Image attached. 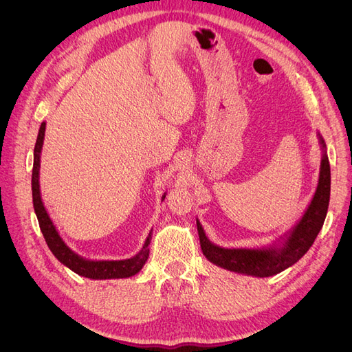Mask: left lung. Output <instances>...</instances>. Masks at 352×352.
I'll return each mask as SVG.
<instances>
[{"mask_svg": "<svg viewBox=\"0 0 352 352\" xmlns=\"http://www.w3.org/2000/svg\"><path fill=\"white\" fill-rule=\"evenodd\" d=\"M320 144L323 148L326 146L322 138H320ZM329 198H330V166H329V158L324 153L322 158L320 177H318L317 190L311 204L307 208L305 214L302 216L300 223L295 226L289 238L286 239L285 245L280 250L220 248L207 239L204 229H202L201 223L197 220L201 250L211 263H214L216 265H220V267L228 269L230 272L257 276V278H269V276L278 274L285 269L291 267L292 264H295L308 250H310V247L316 241L318 232H320L324 223L327 207H329Z\"/></svg>", "mask_w": 352, "mask_h": 352, "instance_id": "1", "label": "left lung"}]
</instances>
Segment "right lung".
<instances>
[{
    "label": "right lung",
    "instance_id": "right-lung-1",
    "mask_svg": "<svg viewBox=\"0 0 352 352\" xmlns=\"http://www.w3.org/2000/svg\"><path fill=\"white\" fill-rule=\"evenodd\" d=\"M44 135H45V123H42L39 127L38 140L34 150V168H32V198H34V208L36 212V217L39 221V228L42 235L45 238V242L51 252L56 255L60 263H63L70 270L78 273L83 278L89 279H122V278H131V276L140 272L145 261L150 255L148 245L151 242V233L148 235L144 248L136 254L135 257L129 260H120V261H89L79 257L74 254L67 245L63 242L58 232L52 225L51 219L48 217V212L42 204L41 194H39V154L42 150V144H44ZM166 195H163V199Z\"/></svg>",
    "mask_w": 352,
    "mask_h": 352
}]
</instances>
